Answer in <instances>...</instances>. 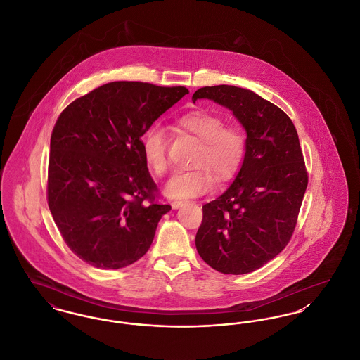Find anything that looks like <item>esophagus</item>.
I'll use <instances>...</instances> for the list:
<instances>
[{
    "label": "esophagus",
    "mask_w": 360,
    "mask_h": 360,
    "mask_svg": "<svg viewBox=\"0 0 360 360\" xmlns=\"http://www.w3.org/2000/svg\"><path fill=\"white\" fill-rule=\"evenodd\" d=\"M184 204H186V201H184V200H175V201H172V202H171V207H172L174 210H176V208L182 207Z\"/></svg>",
    "instance_id": "1"
}]
</instances>
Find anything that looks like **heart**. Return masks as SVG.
<instances>
[{
  "instance_id": "obj_1",
  "label": "heart",
  "mask_w": 360,
  "mask_h": 360,
  "mask_svg": "<svg viewBox=\"0 0 360 360\" xmlns=\"http://www.w3.org/2000/svg\"><path fill=\"white\" fill-rule=\"evenodd\" d=\"M176 125L200 140L191 165L193 169L178 172L169 184L171 197L188 198L204 194L213 186L214 178L220 182L231 179L242 167L248 136L245 129L211 110H193L179 118ZM144 159L158 178L169 174L167 134L165 127L153 124L146 130L141 140Z\"/></svg>"
}]
</instances>
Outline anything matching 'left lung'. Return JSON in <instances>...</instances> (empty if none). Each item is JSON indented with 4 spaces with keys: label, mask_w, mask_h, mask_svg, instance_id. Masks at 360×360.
<instances>
[{
    "label": "left lung",
    "mask_w": 360,
    "mask_h": 360,
    "mask_svg": "<svg viewBox=\"0 0 360 360\" xmlns=\"http://www.w3.org/2000/svg\"><path fill=\"white\" fill-rule=\"evenodd\" d=\"M229 107L248 133L233 185L202 207L195 235L201 258L217 272L245 275L274 259L291 240L309 174L291 118L250 89L202 86L191 101Z\"/></svg>",
    "instance_id": "obj_1"
}]
</instances>
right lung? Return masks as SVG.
I'll list each match as a JSON object with an SVG mask.
<instances>
[{
  "label": "right lung",
  "mask_w": 360,
  "mask_h": 360,
  "mask_svg": "<svg viewBox=\"0 0 360 360\" xmlns=\"http://www.w3.org/2000/svg\"><path fill=\"white\" fill-rule=\"evenodd\" d=\"M186 94L181 85L112 82L60 114L50 140L47 204L65 243L86 264L120 269L148 252L171 207L159 201L141 136Z\"/></svg>",
  "instance_id": "obj_1"
}]
</instances>
